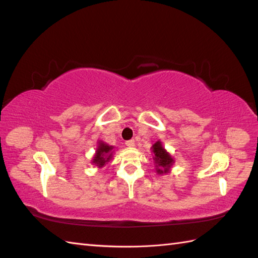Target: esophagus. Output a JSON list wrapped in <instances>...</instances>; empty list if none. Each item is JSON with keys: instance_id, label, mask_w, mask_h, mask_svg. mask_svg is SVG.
Listing matches in <instances>:
<instances>
[{"instance_id": "obj_1", "label": "esophagus", "mask_w": 258, "mask_h": 258, "mask_svg": "<svg viewBox=\"0 0 258 258\" xmlns=\"http://www.w3.org/2000/svg\"><path fill=\"white\" fill-rule=\"evenodd\" d=\"M125 145L128 146V147H133L135 145V142L134 140H130V141H126L125 142Z\"/></svg>"}]
</instances>
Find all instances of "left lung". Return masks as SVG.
Masks as SVG:
<instances>
[{
	"label": "left lung",
	"instance_id": "left-lung-1",
	"mask_svg": "<svg viewBox=\"0 0 258 258\" xmlns=\"http://www.w3.org/2000/svg\"><path fill=\"white\" fill-rule=\"evenodd\" d=\"M153 152H154V160L156 166H157V173L158 174H163V173H168L169 167L173 164V158L171 155L164 150V147L162 146L161 142L158 141L156 143L153 145Z\"/></svg>",
	"mask_w": 258,
	"mask_h": 258
}]
</instances>
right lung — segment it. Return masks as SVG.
<instances>
[{
    "instance_id": "add662e5",
    "label": "right lung",
    "mask_w": 258,
    "mask_h": 258,
    "mask_svg": "<svg viewBox=\"0 0 258 258\" xmlns=\"http://www.w3.org/2000/svg\"><path fill=\"white\" fill-rule=\"evenodd\" d=\"M113 149L112 146H108L104 143H101L98 149L96 151V154L94 156V160H93V163L97 165L98 167H102L104 164H105L109 158H111V155L109 154V151Z\"/></svg>"
}]
</instances>
